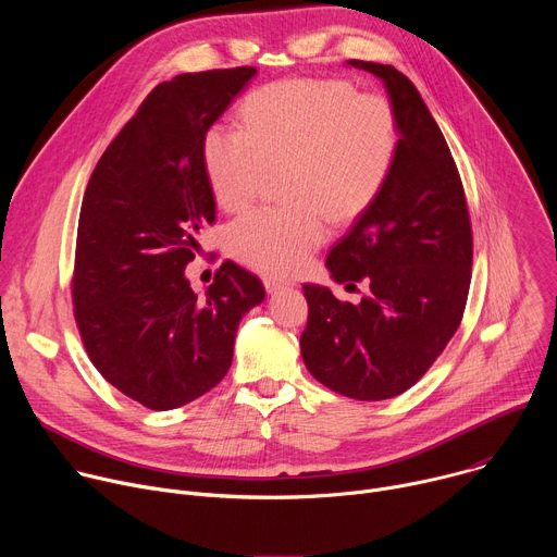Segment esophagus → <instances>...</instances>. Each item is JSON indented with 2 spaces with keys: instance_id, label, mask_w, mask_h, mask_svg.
I'll return each mask as SVG.
<instances>
[{
  "instance_id": "34e87169",
  "label": "esophagus",
  "mask_w": 557,
  "mask_h": 557,
  "mask_svg": "<svg viewBox=\"0 0 557 557\" xmlns=\"http://www.w3.org/2000/svg\"><path fill=\"white\" fill-rule=\"evenodd\" d=\"M264 286H267V290H269V293H277V290L286 288L288 284H284V282H277V280H271V277H264Z\"/></svg>"
}]
</instances>
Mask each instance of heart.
<instances>
[{
  "mask_svg": "<svg viewBox=\"0 0 557 557\" xmlns=\"http://www.w3.org/2000/svg\"><path fill=\"white\" fill-rule=\"evenodd\" d=\"M243 129L213 125L202 163L215 202L240 211L269 172L284 170L286 207L256 209L226 226L228 253L253 271L288 277L326 240L329 218H359L383 191L399 151L394 106L342 78H293L251 92Z\"/></svg>",
  "mask_w": 557,
  "mask_h": 557,
  "instance_id": "b5f03b06",
  "label": "heart"
}]
</instances>
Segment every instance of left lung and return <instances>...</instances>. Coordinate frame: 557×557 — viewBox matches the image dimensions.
<instances>
[{
  "mask_svg": "<svg viewBox=\"0 0 557 557\" xmlns=\"http://www.w3.org/2000/svg\"><path fill=\"white\" fill-rule=\"evenodd\" d=\"M348 63L383 82L399 151L379 198L326 260L337 282H366L368 293L350 304L304 284L299 346L310 374L333 392L383 401L410 389L458 331L473 237L458 168L414 84L392 65Z\"/></svg>",
  "mask_w": 557,
  "mask_h": 557,
  "instance_id": "obj_1",
  "label": "left lung"
}]
</instances>
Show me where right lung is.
I'll list each match as a JSON object with an SVG mask.
<instances>
[{
  "instance_id": "obj_1",
  "label": "right lung",
  "mask_w": 557,
  "mask_h": 557,
  "mask_svg": "<svg viewBox=\"0 0 557 557\" xmlns=\"http://www.w3.org/2000/svg\"><path fill=\"white\" fill-rule=\"evenodd\" d=\"M258 70L158 84L108 145L78 213L72 306L95 368L149 410L181 408L222 381L240 317L262 282L222 262L198 295L185 267L215 220L202 140Z\"/></svg>"
}]
</instances>
